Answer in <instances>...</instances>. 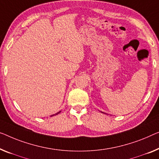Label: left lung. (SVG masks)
<instances>
[{"label":"left lung","mask_w":159,"mask_h":159,"mask_svg":"<svg viewBox=\"0 0 159 159\" xmlns=\"http://www.w3.org/2000/svg\"><path fill=\"white\" fill-rule=\"evenodd\" d=\"M102 113H103V112H102Z\"/></svg>","instance_id":"obj_1"}]
</instances>
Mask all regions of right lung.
I'll return each instance as SVG.
<instances>
[{"label": "right lung", "instance_id": "add662e5", "mask_svg": "<svg viewBox=\"0 0 159 159\" xmlns=\"http://www.w3.org/2000/svg\"><path fill=\"white\" fill-rule=\"evenodd\" d=\"M61 112V111H58V113H56V114L51 115V116H55V115H58V113H60Z\"/></svg>", "mask_w": 159, "mask_h": 159}]
</instances>
